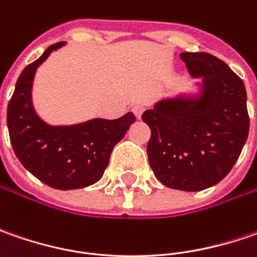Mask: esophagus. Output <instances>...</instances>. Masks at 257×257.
Instances as JSON below:
<instances>
[{"label":"esophagus","instance_id":"esophagus-1","mask_svg":"<svg viewBox=\"0 0 257 257\" xmlns=\"http://www.w3.org/2000/svg\"><path fill=\"white\" fill-rule=\"evenodd\" d=\"M144 110H146V107H144L143 104H136L133 107V111L137 118H142V114H143Z\"/></svg>","mask_w":257,"mask_h":257}]
</instances>
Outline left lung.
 I'll use <instances>...</instances> for the list:
<instances>
[{
	"label": "left lung",
	"instance_id": "1",
	"mask_svg": "<svg viewBox=\"0 0 257 257\" xmlns=\"http://www.w3.org/2000/svg\"><path fill=\"white\" fill-rule=\"evenodd\" d=\"M189 73L202 77L199 97L162 100L146 110L149 163L166 187L200 192L232 170L249 134L246 88L224 61L209 53H182Z\"/></svg>",
	"mask_w": 257,
	"mask_h": 257
}]
</instances>
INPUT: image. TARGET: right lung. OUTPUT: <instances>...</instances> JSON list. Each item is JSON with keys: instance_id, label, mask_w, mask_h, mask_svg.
Here are the masks:
<instances>
[{"instance_id": "add662e5", "label": "right lung", "mask_w": 257, "mask_h": 257, "mask_svg": "<svg viewBox=\"0 0 257 257\" xmlns=\"http://www.w3.org/2000/svg\"><path fill=\"white\" fill-rule=\"evenodd\" d=\"M65 43L50 45L17 80L7 108V125L15 156L38 180L58 190L83 189L98 182L110 154L136 121L133 113L117 120L93 118L74 125H50L33 107L31 91L38 65Z\"/></svg>"}]
</instances>
